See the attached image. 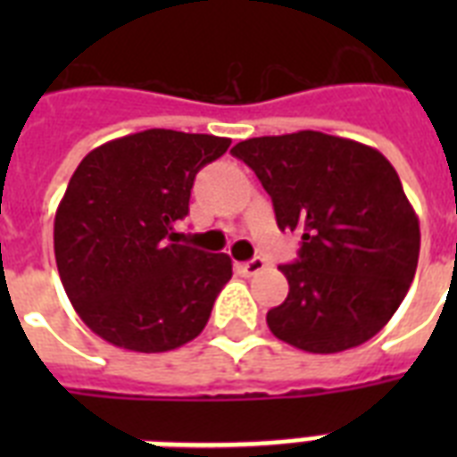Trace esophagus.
Instances as JSON below:
<instances>
[{
    "instance_id": "esophagus-1",
    "label": "esophagus",
    "mask_w": 457,
    "mask_h": 457,
    "mask_svg": "<svg viewBox=\"0 0 457 457\" xmlns=\"http://www.w3.org/2000/svg\"><path fill=\"white\" fill-rule=\"evenodd\" d=\"M237 268H239V272H242V275L251 278V275H258V272L263 270L265 261L263 258H251V261H246V263H239Z\"/></svg>"
}]
</instances>
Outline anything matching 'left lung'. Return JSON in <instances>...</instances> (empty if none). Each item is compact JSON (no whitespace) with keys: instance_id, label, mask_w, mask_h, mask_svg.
<instances>
[{"instance_id":"obj_1","label":"left lung","mask_w":457,"mask_h":457,"mask_svg":"<svg viewBox=\"0 0 457 457\" xmlns=\"http://www.w3.org/2000/svg\"><path fill=\"white\" fill-rule=\"evenodd\" d=\"M270 194L279 229L301 232L296 263L279 265L285 303L268 311L278 339L339 353L372 339L418 270L420 220L398 172L353 139L301 130L232 149Z\"/></svg>"}]
</instances>
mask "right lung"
Listing matches in <instances>:
<instances>
[{
  "mask_svg": "<svg viewBox=\"0 0 457 457\" xmlns=\"http://www.w3.org/2000/svg\"><path fill=\"white\" fill-rule=\"evenodd\" d=\"M228 137L135 132L75 168L54 218V256L68 299L104 341L163 353L196 339L232 278L228 253L178 244L196 172Z\"/></svg>",
  "mask_w": 457,
  "mask_h": 457,
  "instance_id": "add662e5",
  "label": "right lung"
}]
</instances>
